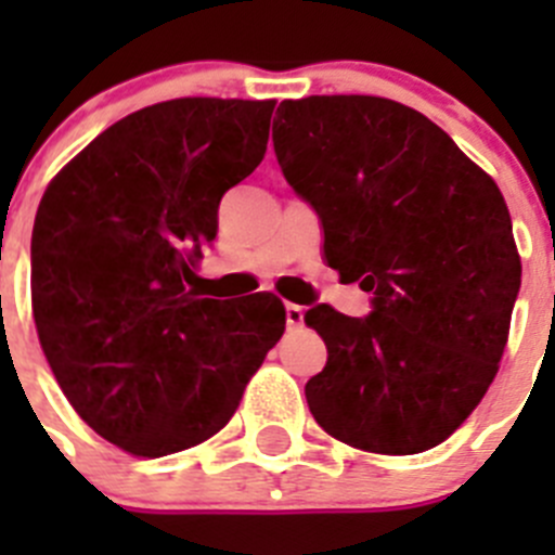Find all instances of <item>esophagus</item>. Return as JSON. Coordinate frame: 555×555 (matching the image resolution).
Returning a JSON list of instances; mask_svg holds the SVG:
<instances>
[{
  "instance_id": "esophagus-1",
  "label": "esophagus",
  "mask_w": 555,
  "mask_h": 555,
  "mask_svg": "<svg viewBox=\"0 0 555 555\" xmlns=\"http://www.w3.org/2000/svg\"><path fill=\"white\" fill-rule=\"evenodd\" d=\"M286 322H288V327H302V322H306V308L288 302V306H286Z\"/></svg>"
}]
</instances>
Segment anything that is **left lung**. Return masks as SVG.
I'll return each mask as SVG.
<instances>
[{
    "mask_svg": "<svg viewBox=\"0 0 555 555\" xmlns=\"http://www.w3.org/2000/svg\"><path fill=\"white\" fill-rule=\"evenodd\" d=\"M272 141L327 267L372 292L370 317L306 311L327 347L306 384L313 420L370 453L442 444L506 350L522 274L506 199L442 127L384 96L286 100Z\"/></svg>",
    "mask_w": 555,
    "mask_h": 555,
    "instance_id": "1",
    "label": "left lung"
}]
</instances>
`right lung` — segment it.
Returning <instances> with one entry per match:
<instances>
[{
    "label": "right lung",
    "mask_w": 555,
    "mask_h": 555,
    "mask_svg": "<svg viewBox=\"0 0 555 555\" xmlns=\"http://www.w3.org/2000/svg\"><path fill=\"white\" fill-rule=\"evenodd\" d=\"M274 102L185 96L135 111L61 169L33 224V317L68 403L141 459L230 423L286 331L269 292L194 288L219 203L263 160Z\"/></svg>",
    "instance_id": "1"
}]
</instances>
